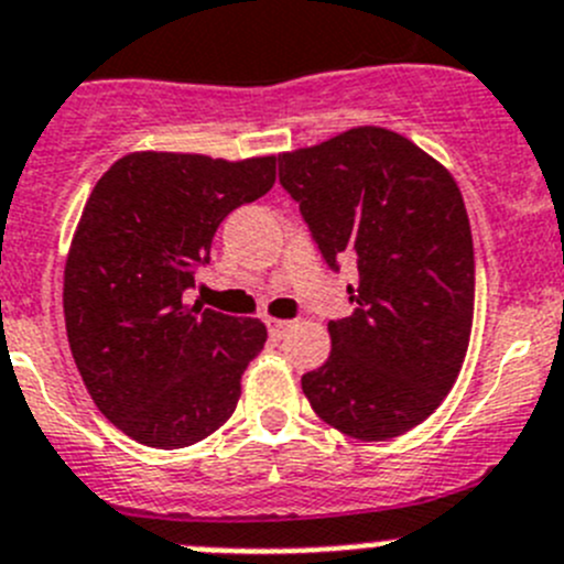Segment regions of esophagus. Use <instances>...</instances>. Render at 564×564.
<instances>
[{
    "label": "esophagus",
    "mask_w": 564,
    "mask_h": 564,
    "mask_svg": "<svg viewBox=\"0 0 564 564\" xmlns=\"http://www.w3.org/2000/svg\"><path fill=\"white\" fill-rule=\"evenodd\" d=\"M289 325H292L289 319H267V330H270L272 339H283L289 330Z\"/></svg>",
    "instance_id": "34e87169"
}]
</instances>
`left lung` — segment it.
<instances>
[{
	"mask_svg": "<svg viewBox=\"0 0 564 564\" xmlns=\"http://www.w3.org/2000/svg\"><path fill=\"white\" fill-rule=\"evenodd\" d=\"M325 264L354 261V314L330 319V356L303 376L319 420L392 440L445 401L467 354L476 261L451 172L401 133L354 128L278 155Z\"/></svg>",
	"mask_w": 564,
	"mask_h": 564,
	"instance_id": "8db88e82",
	"label": "left lung"
}]
</instances>
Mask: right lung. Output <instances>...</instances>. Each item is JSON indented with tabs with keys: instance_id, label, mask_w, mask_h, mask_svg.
I'll return each mask as SVG.
<instances>
[{
	"instance_id": "obj_1",
	"label": "right lung",
	"mask_w": 564,
	"mask_h": 564,
	"mask_svg": "<svg viewBox=\"0 0 564 564\" xmlns=\"http://www.w3.org/2000/svg\"><path fill=\"white\" fill-rule=\"evenodd\" d=\"M275 183V158L133 152L94 186L63 272V314L91 401L150 448H186L234 414L261 319L186 306L214 234Z\"/></svg>"
}]
</instances>
